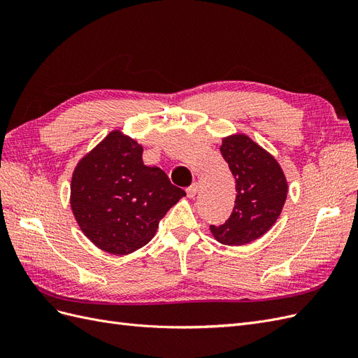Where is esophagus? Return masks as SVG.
Instances as JSON below:
<instances>
[{
    "label": "esophagus",
    "mask_w": 358,
    "mask_h": 358,
    "mask_svg": "<svg viewBox=\"0 0 358 358\" xmlns=\"http://www.w3.org/2000/svg\"><path fill=\"white\" fill-rule=\"evenodd\" d=\"M197 191H199V183L197 182H194L192 185H189L188 188H187V196L188 197H194L197 194Z\"/></svg>",
    "instance_id": "esophagus-1"
}]
</instances>
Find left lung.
Here are the masks:
<instances>
[{"label":"left lung","mask_w":358,"mask_h":358,"mask_svg":"<svg viewBox=\"0 0 358 358\" xmlns=\"http://www.w3.org/2000/svg\"><path fill=\"white\" fill-rule=\"evenodd\" d=\"M221 154L236 182V200L224 224L210 227L224 245H246L270 230L284 208L287 180L276 159L246 136L224 138Z\"/></svg>","instance_id":"8db88e82"}]
</instances>
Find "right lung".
<instances>
[{
	"instance_id": "right-lung-1",
	"label": "right lung",
	"mask_w": 358,
	"mask_h": 358,
	"mask_svg": "<svg viewBox=\"0 0 358 358\" xmlns=\"http://www.w3.org/2000/svg\"><path fill=\"white\" fill-rule=\"evenodd\" d=\"M143 148L113 131L76 167L71 209L88 239L125 255L152 239L159 221L187 192L158 167H148Z\"/></svg>"
}]
</instances>
